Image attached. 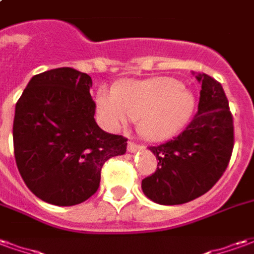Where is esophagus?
Here are the masks:
<instances>
[{
	"instance_id": "34e87169",
	"label": "esophagus",
	"mask_w": 254,
	"mask_h": 254,
	"mask_svg": "<svg viewBox=\"0 0 254 254\" xmlns=\"http://www.w3.org/2000/svg\"><path fill=\"white\" fill-rule=\"evenodd\" d=\"M140 149H143V145H138V144L133 143V141H129V144H127V151L129 152H137Z\"/></svg>"
}]
</instances>
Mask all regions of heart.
<instances>
[{
  "label": "heart",
  "mask_w": 254,
  "mask_h": 254,
  "mask_svg": "<svg viewBox=\"0 0 254 254\" xmlns=\"http://www.w3.org/2000/svg\"><path fill=\"white\" fill-rule=\"evenodd\" d=\"M96 110L109 129L138 118L144 136L160 141L176 136L187 125L194 110V96L173 77L125 81L118 89L99 87Z\"/></svg>",
  "instance_id": "obj_1"
}]
</instances>
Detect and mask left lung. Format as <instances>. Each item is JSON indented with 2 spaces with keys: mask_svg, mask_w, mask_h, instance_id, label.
Returning <instances> with one entry per match:
<instances>
[{
  "mask_svg": "<svg viewBox=\"0 0 254 254\" xmlns=\"http://www.w3.org/2000/svg\"><path fill=\"white\" fill-rule=\"evenodd\" d=\"M196 116L170 141L149 147L158 162L152 176L141 181L144 194L162 205L191 201L207 193L223 176L234 147V125L220 83L205 73Z\"/></svg>",
  "mask_w": 254,
  "mask_h": 254,
  "instance_id": "8db88e82",
  "label": "left lung"
}]
</instances>
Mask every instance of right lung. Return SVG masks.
Masks as SVG:
<instances>
[{
    "mask_svg": "<svg viewBox=\"0 0 254 254\" xmlns=\"http://www.w3.org/2000/svg\"><path fill=\"white\" fill-rule=\"evenodd\" d=\"M91 87L87 73L57 67L35 74L16 103V165L28 189L49 204L85 201L99 188L106 160L127 152V138L98 127Z\"/></svg>",
    "mask_w": 254,
    "mask_h": 254,
    "instance_id": "add662e5",
    "label": "right lung"
}]
</instances>
